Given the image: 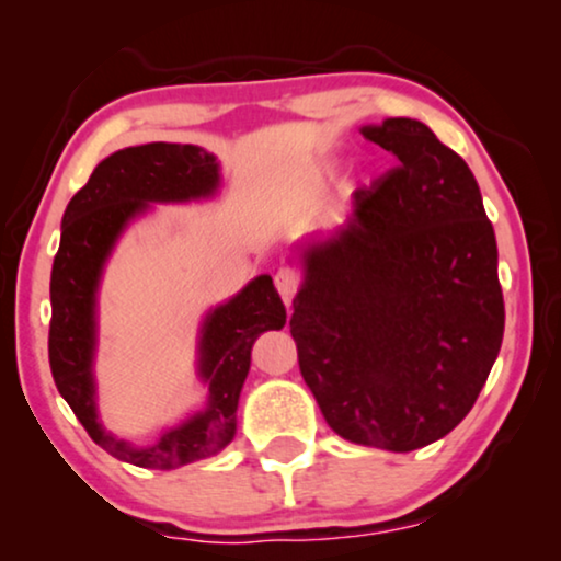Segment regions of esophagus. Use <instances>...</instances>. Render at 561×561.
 Masks as SVG:
<instances>
[{"label":"esophagus","instance_id":"esophagus-1","mask_svg":"<svg viewBox=\"0 0 561 561\" xmlns=\"http://www.w3.org/2000/svg\"><path fill=\"white\" fill-rule=\"evenodd\" d=\"M273 280H275V288H278V294L283 296V301L290 304L294 301L298 286H301V273H298L296 267H280V271L273 275Z\"/></svg>","mask_w":561,"mask_h":561}]
</instances>
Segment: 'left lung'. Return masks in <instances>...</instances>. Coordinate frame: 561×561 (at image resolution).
<instances>
[{"label":"left lung","mask_w":561,"mask_h":561,"mask_svg":"<svg viewBox=\"0 0 561 561\" xmlns=\"http://www.w3.org/2000/svg\"><path fill=\"white\" fill-rule=\"evenodd\" d=\"M363 135L396 165L357 188L347 227L304 250L290 336L342 439L411 451L470 413L501 352L497 248L472 171L424 122Z\"/></svg>","instance_id":"8db88e82"}]
</instances>
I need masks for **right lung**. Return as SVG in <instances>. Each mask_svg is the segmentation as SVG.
I'll return each instance as SVG.
<instances>
[{
	"mask_svg": "<svg viewBox=\"0 0 561 561\" xmlns=\"http://www.w3.org/2000/svg\"><path fill=\"white\" fill-rule=\"evenodd\" d=\"M217 160L198 145L150 142L114 152L91 173L66 206L60 248L50 273L48 357L58 393L104 451L122 462L173 470L217 455L234 436L237 401L250 370V350L267 329L286 324V306L271 275H260L232 301L214 309L202 329V378L209 405L171 428L152 447L114 439L96 421L94 405V304L104 260L127 221L148 202H188L214 194Z\"/></svg>",
	"mask_w": 561,
	"mask_h": 561,
	"instance_id": "right-lung-1",
	"label": "right lung"
}]
</instances>
